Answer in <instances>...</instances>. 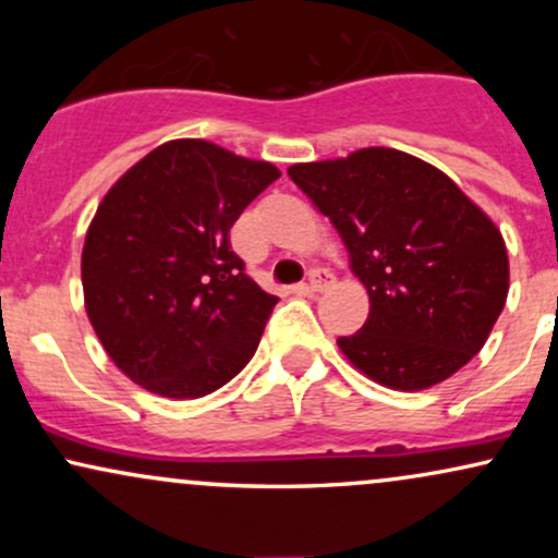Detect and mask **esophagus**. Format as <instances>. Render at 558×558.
<instances>
[{
    "instance_id": "34e87169",
    "label": "esophagus",
    "mask_w": 558,
    "mask_h": 558,
    "mask_svg": "<svg viewBox=\"0 0 558 558\" xmlns=\"http://www.w3.org/2000/svg\"><path fill=\"white\" fill-rule=\"evenodd\" d=\"M330 286H332V272L330 270H325V267H315V270L310 272V283H306L310 291L319 293V291H325V288H330Z\"/></svg>"
}]
</instances>
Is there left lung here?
I'll use <instances>...</instances> for the list:
<instances>
[{"label": "left lung", "mask_w": 558, "mask_h": 558, "mask_svg": "<svg viewBox=\"0 0 558 558\" xmlns=\"http://www.w3.org/2000/svg\"><path fill=\"white\" fill-rule=\"evenodd\" d=\"M288 175L330 217L367 288V323L338 338L345 360L407 393L459 373L509 293L496 222L444 170L388 146L291 165Z\"/></svg>", "instance_id": "8db88e82"}]
</instances>
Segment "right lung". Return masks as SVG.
Here are the masks:
<instances>
[{"label": "right lung", "mask_w": 558, "mask_h": 558, "mask_svg": "<svg viewBox=\"0 0 558 558\" xmlns=\"http://www.w3.org/2000/svg\"><path fill=\"white\" fill-rule=\"evenodd\" d=\"M278 178L265 159L175 138L101 198L83 241V304L107 356L136 386L202 399L252 360L278 296L243 272L228 233Z\"/></svg>", "instance_id": "obj_1"}]
</instances>
